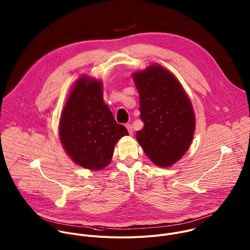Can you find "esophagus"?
<instances>
[{
    "instance_id": "esophagus-1",
    "label": "esophagus",
    "mask_w": 250,
    "mask_h": 250,
    "mask_svg": "<svg viewBox=\"0 0 250 250\" xmlns=\"http://www.w3.org/2000/svg\"><path fill=\"white\" fill-rule=\"evenodd\" d=\"M125 127L127 128V130H128L129 134H130V135H132V134H133V129H132V125H131L130 124H127V125H125Z\"/></svg>"
}]
</instances>
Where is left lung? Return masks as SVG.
<instances>
[{
    "label": "left lung",
    "instance_id": "8db88e82",
    "mask_svg": "<svg viewBox=\"0 0 250 250\" xmlns=\"http://www.w3.org/2000/svg\"><path fill=\"white\" fill-rule=\"evenodd\" d=\"M139 93L144 123L136 138L158 167H167L189 149L196 126L192 103L178 80L161 65H151L132 76Z\"/></svg>",
    "mask_w": 250,
    "mask_h": 250
}]
</instances>
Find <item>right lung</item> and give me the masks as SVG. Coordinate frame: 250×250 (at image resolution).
<instances>
[{
	"mask_svg": "<svg viewBox=\"0 0 250 250\" xmlns=\"http://www.w3.org/2000/svg\"><path fill=\"white\" fill-rule=\"evenodd\" d=\"M103 83L87 76L73 86L60 117L59 137L67 155L91 170L107 167L126 128L117 124L103 100Z\"/></svg>",
	"mask_w": 250,
	"mask_h": 250,
	"instance_id": "1",
	"label": "right lung"
}]
</instances>
